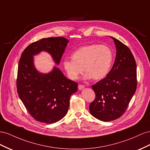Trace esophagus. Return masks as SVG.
<instances>
[{
	"mask_svg": "<svg viewBox=\"0 0 150 150\" xmlns=\"http://www.w3.org/2000/svg\"><path fill=\"white\" fill-rule=\"evenodd\" d=\"M83 88H84V85H82V84H79V85H78V89H79V90H83Z\"/></svg>",
	"mask_w": 150,
	"mask_h": 150,
	"instance_id": "34e87169",
	"label": "esophagus"
}]
</instances>
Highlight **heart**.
I'll use <instances>...</instances> for the list:
<instances>
[{
    "mask_svg": "<svg viewBox=\"0 0 150 150\" xmlns=\"http://www.w3.org/2000/svg\"><path fill=\"white\" fill-rule=\"evenodd\" d=\"M113 58V52L108 46L90 44L77 49L72 59H64L63 67L71 79H78L84 69L86 78L99 80L108 74Z\"/></svg>",
    "mask_w": 150,
    "mask_h": 150,
    "instance_id": "1",
    "label": "heart"
}]
</instances>
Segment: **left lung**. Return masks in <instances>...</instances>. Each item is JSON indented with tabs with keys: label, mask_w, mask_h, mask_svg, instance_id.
<instances>
[{
	"label": "left lung",
	"mask_w": 150,
	"mask_h": 150,
	"mask_svg": "<svg viewBox=\"0 0 150 150\" xmlns=\"http://www.w3.org/2000/svg\"><path fill=\"white\" fill-rule=\"evenodd\" d=\"M111 38L117 50L114 66L105 78L92 86L96 96L90 105L91 114L103 122L114 120L124 114L137 87L134 56L126 45Z\"/></svg>",
	"instance_id": "left-lung-1"
}]
</instances>
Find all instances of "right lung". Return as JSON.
<instances>
[{"label":"right lung","mask_w":150,"mask_h":150,"mask_svg":"<svg viewBox=\"0 0 150 150\" xmlns=\"http://www.w3.org/2000/svg\"><path fill=\"white\" fill-rule=\"evenodd\" d=\"M68 42L61 36L42 38L28 46L20 58L16 83L18 95L28 113L40 122L55 123L67 114L70 96L78 90V83L67 79L55 66L47 74L38 72L33 56L45 51L59 64Z\"/></svg>","instance_id":"add662e5"}]
</instances>
